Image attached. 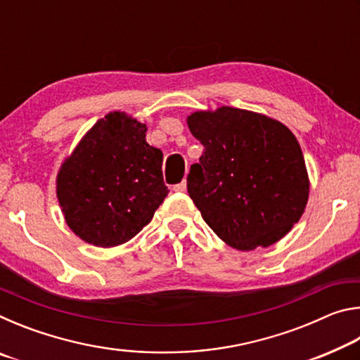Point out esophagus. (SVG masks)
Here are the masks:
<instances>
[{"label": "esophagus", "mask_w": 360, "mask_h": 360, "mask_svg": "<svg viewBox=\"0 0 360 360\" xmlns=\"http://www.w3.org/2000/svg\"><path fill=\"white\" fill-rule=\"evenodd\" d=\"M173 191H174V192H186V191H187V182L182 181L181 184H176V186L173 187Z\"/></svg>", "instance_id": "34e87169"}]
</instances>
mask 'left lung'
<instances>
[{"label": "left lung", "instance_id": "8db88e82", "mask_svg": "<svg viewBox=\"0 0 360 360\" xmlns=\"http://www.w3.org/2000/svg\"><path fill=\"white\" fill-rule=\"evenodd\" d=\"M205 146L187 191L205 222L238 251L275 245L300 221L309 178L297 138L276 119L221 106L187 115Z\"/></svg>", "mask_w": 360, "mask_h": 360}]
</instances>
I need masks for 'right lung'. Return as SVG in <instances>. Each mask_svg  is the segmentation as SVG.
<instances>
[{
	"label": "right lung",
	"instance_id": "add662e5",
	"mask_svg": "<svg viewBox=\"0 0 360 360\" xmlns=\"http://www.w3.org/2000/svg\"><path fill=\"white\" fill-rule=\"evenodd\" d=\"M146 124L112 111L81 138L57 173V198L68 227L96 248L130 241L168 195L160 149Z\"/></svg>",
	"mask_w": 360,
	"mask_h": 360
}]
</instances>
